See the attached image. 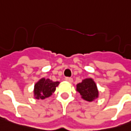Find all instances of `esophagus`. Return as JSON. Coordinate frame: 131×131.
I'll use <instances>...</instances> for the list:
<instances>
[{"instance_id":"obj_1","label":"esophagus","mask_w":131,"mask_h":131,"mask_svg":"<svg viewBox=\"0 0 131 131\" xmlns=\"http://www.w3.org/2000/svg\"><path fill=\"white\" fill-rule=\"evenodd\" d=\"M67 82H72V81H73V79L71 78V77H66V79H65Z\"/></svg>"}]
</instances>
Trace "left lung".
Returning <instances> with one entry per match:
<instances>
[{
  "instance_id": "8db88e82",
  "label": "left lung",
  "mask_w": 131,
  "mask_h": 131,
  "mask_svg": "<svg viewBox=\"0 0 131 131\" xmlns=\"http://www.w3.org/2000/svg\"><path fill=\"white\" fill-rule=\"evenodd\" d=\"M77 90L81 97L88 101H93L98 97V91L96 84L92 79H85L77 85Z\"/></svg>"
}]
</instances>
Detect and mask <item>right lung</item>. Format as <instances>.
Returning a JSON list of instances; mask_svg holds the SVG:
<instances>
[{"label": "right lung", "instance_id": "add662e5", "mask_svg": "<svg viewBox=\"0 0 131 131\" xmlns=\"http://www.w3.org/2000/svg\"><path fill=\"white\" fill-rule=\"evenodd\" d=\"M60 84L59 82H53L49 79H41L35 84L34 95L36 99L43 100L49 97L54 91L56 87Z\"/></svg>", "mask_w": 131, "mask_h": 131}]
</instances>
